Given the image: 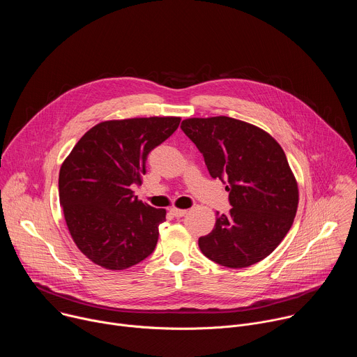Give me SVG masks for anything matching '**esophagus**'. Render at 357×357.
<instances>
[{
  "instance_id": "1",
  "label": "esophagus",
  "mask_w": 357,
  "mask_h": 357,
  "mask_svg": "<svg viewBox=\"0 0 357 357\" xmlns=\"http://www.w3.org/2000/svg\"><path fill=\"white\" fill-rule=\"evenodd\" d=\"M171 213H172L175 218H182V216H185V215L188 213V211H185V209H176V208H172V209H171Z\"/></svg>"
}]
</instances>
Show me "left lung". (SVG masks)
Instances as JSON below:
<instances>
[{
  "label": "left lung",
  "mask_w": 357,
  "mask_h": 357,
  "mask_svg": "<svg viewBox=\"0 0 357 357\" xmlns=\"http://www.w3.org/2000/svg\"><path fill=\"white\" fill-rule=\"evenodd\" d=\"M182 131L205 158L212 178L227 181L231 209L199 238L205 256L229 268L264 260L289 231L298 183L281 145L264 130L226 116L186 119Z\"/></svg>",
  "instance_id": "1"
}]
</instances>
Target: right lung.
Wrapping results in <instances>:
<instances>
[{"label":"right lung","mask_w":357,"mask_h":357,"mask_svg":"<svg viewBox=\"0 0 357 357\" xmlns=\"http://www.w3.org/2000/svg\"><path fill=\"white\" fill-rule=\"evenodd\" d=\"M181 117L109 120L90 128L59 172V200L77 248L106 270L130 268L154 251L167 211L134 196L149 152Z\"/></svg>","instance_id":"obj_1"}]
</instances>
